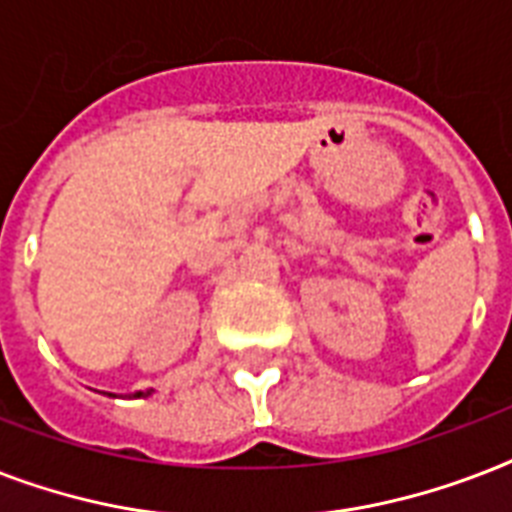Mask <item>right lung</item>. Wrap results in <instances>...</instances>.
Returning a JSON list of instances; mask_svg holds the SVG:
<instances>
[{"mask_svg":"<svg viewBox=\"0 0 512 512\" xmlns=\"http://www.w3.org/2000/svg\"><path fill=\"white\" fill-rule=\"evenodd\" d=\"M151 393H154V390H138V393H135V398H143V396H151Z\"/></svg>","mask_w":512,"mask_h":512,"instance_id":"add662e5","label":"right lung"}]
</instances>
